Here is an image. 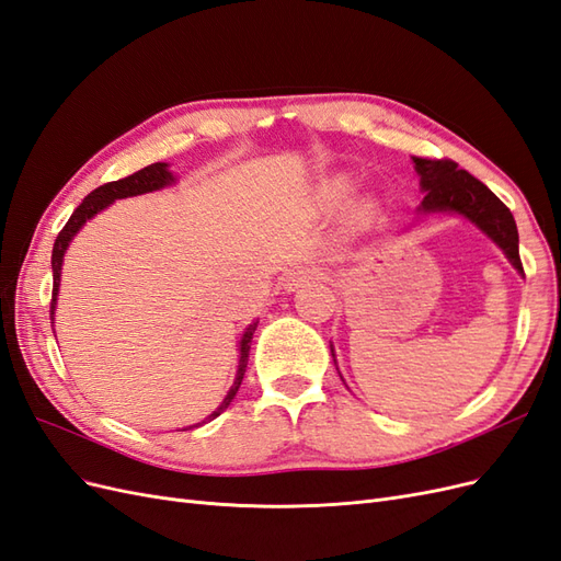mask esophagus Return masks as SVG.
<instances>
[{
    "mask_svg": "<svg viewBox=\"0 0 561 561\" xmlns=\"http://www.w3.org/2000/svg\"><path fill=\"white\" fill-rule=\"evenodd\" d=\"M320 268L318 266H299V268H295L290 276L285 278V290L287 293H295V290H299V287H304V285H311V283H316V280H320Z\"/></svg>",
    "mask_w": 561,
    "mask_h": 561,
    "instance_id": "34e87169",
    "label": "esophagus"
}]
</instances>
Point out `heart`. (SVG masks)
I'll list each match as a JSON object with an SVG mask.
<instances>
[{
	"label": "heart",
	"instance_id": "1",
	"mask_svg": "<svg viewBox=\"0 0 561 561\" xmlns=\"http://www.w3.org/2000/svg\"><path fill=\"white\" fill-rule=\"evenodd\" d=\"M325 192H328V196L330 198H339V196H344L346 194V180H330L328 184H325Z\"/></svg>",
	"mask_w": 561,
	"mask_h": 561
}]
</instances>
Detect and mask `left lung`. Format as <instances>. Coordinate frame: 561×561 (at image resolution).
I'll return each instance as SVG.
<instances>
[{
    "instance_id": "8db88e82",
    "label": "left lung",
    "mask_w": 561,
    "mask_h": 561,
    "mask_svg": "<svg viewBox=\"0 0 561 561\" xmlns=\"http://www.w3.org/2000/svg\"><path fill=\"white\" fill-rule=\"evenodd\" d=\"M414 168L421 178V192L426 194L419 210L463 215L505 252V257L524 276L515 217L486 184L449 159L414 157Z\"/></svg>"
}]
</instances>
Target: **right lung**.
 I'll use <instances>...</instances> for the list:
<instances>
[{"mask_svg": "<svg viewBox=\"0 0 561 561\" xmlns=\"http://www.w3.org/2000/svg\"><path fill=\"white\" fill-rule=\"evenodd\" d=\"M173 182H175V178H173L171 171H168V163H151V165L142 168V171L133 173L124 180H116V182H107L103 186H98V190H93L87 198L79 203V208L72 213L70 219H67V225L58 233V239L54 243V254H50V266H54V299H50V320H54V313H56V299H58V287H60V268H62L65 250L70 248V241L79 233V229L87 225L91 217H95L100 210H105L110 203H114L116 198H128V196H138V194H147V192H157V190H163V186L173 184ZM254 330H257V320L245 328L241 342H239V371H236L233 386L229 388V393L222 400V404H219L206 421H213V419L222 414L227 407L231 404V400L236 398V393H239L243 375H245V367H248V355H250V344H252ZM206 421H201V423H206ZM201 423L186 426L184 431L196 428V426H201Z\"/></svg>", "mask_w": 561, "mask_h": 561, "instance_id": "obj_1", "label": "right lung"}]
</instances>
